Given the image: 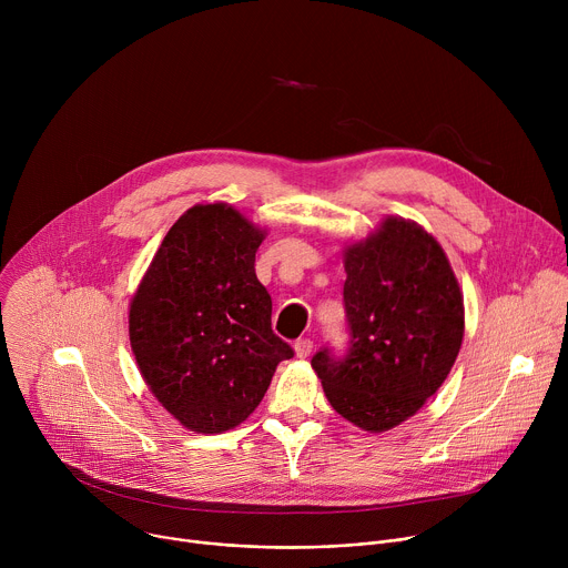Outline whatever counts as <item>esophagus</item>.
<instances>
[{"mask_svg":"<svg viewBox=\"0 0 568 568\" xmlns=\"http://www.w3.org/2000/svg\"><path fill=\"white\" fill-rule=\"evenodd\" d=\"M312 342L310 339H298L296 344H294V353H296V357L298 359H305V357H310V353H312Z\"/></svg>","mask_w":568,"mask_h":568,"instance_id":"34e87169","label":"esophagus"}]
</instances>
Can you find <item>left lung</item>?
<instances>
[{"label": "left lung", "instance_id": "obj_1", "mask_svg": "<svg viewBox=\"0 0 568 568\" xmlns=\"http://www.w3.org/2000/svg\"><path fill=\"white\" fill-rule=\"evenodd\" d=\"M351 353L318 351L312 368L333 409L368 434L416 416L447 379L465 305L440 242L418 222L386 215L344 245Z\"/></svg>", "mask_w": 568, "mask_h": 568}]
</instances>
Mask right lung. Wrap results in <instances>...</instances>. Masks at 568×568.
<instances>
[{"label": "right lung", "mask_w": 568, "mask_h": 568, "mask_svg": "<svg viewBox=\"0 0 568 568\" xmlns=\"http://www.w3.org/2000/svg\"><path fill=\"white\" fill-rule=\"evenodd\" d=\"M267 229L226 202L191 206L166 233L130 301L128 333L143 382L182 427L222 434L261 404L294 351L272 331L256 278Z\"/></svg>", "instance_id": "add662e5"}]
</instances>
